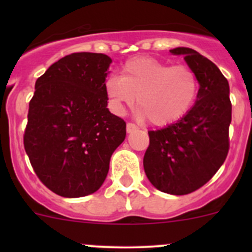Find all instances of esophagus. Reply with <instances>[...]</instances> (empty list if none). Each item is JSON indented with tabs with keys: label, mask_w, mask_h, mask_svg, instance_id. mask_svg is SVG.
<instances>
[{
	"label": "esophagus",
	"mask_w": 252,
	"mask_h": 252,
	"mask_svg": "<svg viewBox=\"0 0 252 252\" xmlns=\"http://www.w3.org/2000/svg\"><path fill=\"white\" fill-rule=\"evenodd\" d=\"M136 129H138V126H135L134 123H126V133H133V131H135Z\"/></svg>",
	"instance_id": "obj_1"
}]
</instances>
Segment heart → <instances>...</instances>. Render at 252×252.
I'll return each mask as SVG.
<instances>
[{
  "instance_id": "1",
  "label": "heart",
  "mask_w": 252,
  "mask_h": 252,
  "mask_svg": "<svg viewBox=\"0 0 252 252\" xmlns=\"http://www.w3.org/2000/svg\"><path fill=\"white\" fill-rule=\"evenodd\" d=\"M196 73L184 64L171 65L156 58L129 60L121 68V77H108L105 93L111 110L123 114L138 103L142 118L154 126H168L187 116L199 95Z\"/></svg>"
}]
</instances>
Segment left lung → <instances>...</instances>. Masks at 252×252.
<instances>
[{
  "label": "left lung",
  "instance_id": "1",
  "mask_svg": "<svg viewBox=\"0 0 252 252\" xmlns=\"http://www.w3.org/2000/svg\"><path fill=\"white\" fill-rule=\"evenodd\" d=\"M196 73L199 95L191 111L166 128L150 130L144 156L146 177L159 191L187 195L205 185L229 151V84L217 65L192 48L177 47Z\"/></svg>",
  "mask_w": 252,
  "mask_h": 252
}]
</instances>
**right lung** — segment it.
Here are the masks:
<instances>
[{"mask_svg":"<svg viewBox=\"0 0 252 252\" xmlns=\"http://www.w3.org/2000/svg\"><path fill=\"white\" fill-rule=\"evenodd\" d=\"M111 63L103 53H72L35 83L24 149L39 179L60 196L97 191L112 154L126 139V122L107 108Z\"/></svg>","mask_w":252,"mask_h":252,"instance_id":"1","label":"right lung"}]
</instances>
